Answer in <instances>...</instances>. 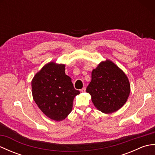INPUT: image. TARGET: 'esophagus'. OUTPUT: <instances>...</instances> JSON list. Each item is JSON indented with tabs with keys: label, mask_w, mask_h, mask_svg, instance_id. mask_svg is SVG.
Segmentation results:
<instances>
[{
	"label": "esophagus",
	"mask_w": 155,
	"mask_h": 155,
	"mask_svg": "<svg viewBox=\"0 0 155 155\" xmlns=\"http://www.w3.org/2000/svg\"><path fill=\"white\" fill-rule=\"evenodd\" d=\"M81 92H83V93H84V92L86 91V87H83V88H82V89L81 90Z\"/></svg>",
	"instance_id": "obj_1"
}]
</instances>
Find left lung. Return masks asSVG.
<instances>
[{
  "label": "left lung",
  "instance_id": "left-lung-1",
  "mask_svg": "<svg viewBox=\"0 0 155 155\" xmlns=\"http://www.w3.org/2000/svg\"><path fill=\"white\" fill-rule=\"evenodd\" d=\"M87 93L98 110L105 114L116 112L126 103L130 91L124 72L110 60L101 62L92 71Z\"/></svg>",
  "mask_w": 155,
  "mask_h": 155
}]
</instances>
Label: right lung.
Wrapping results in <instances>:
<instances>
[{
  "instance_id": "add662e5",
  "label": "right lung",
  "mask_w": 155,
  "mask_h": 155,
  "mask_svg": "<svg viewBox=\"0 0 155 155\" xmlns=\"http://www.w3.org/2000/svg\"><path fill=\"white\" fill-rule=\"evenodd\" d=\"M64 71V64L50 62L35 75L31 83L36 104L46 116L56 121L65 119L72 111L74 98L80 94Z\"/></svg>"
}]
</instances>
